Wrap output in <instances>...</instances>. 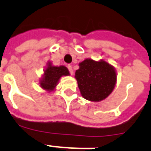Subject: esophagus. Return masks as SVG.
<instances>
[{
	"label": "esophagus",
	"mask_w": 151,
	"mask_h": 151,
	"mask_svg": "<svg viewBox=\"0 0 151 151\" xmlns=\"http://www.w3.org/2000/svg\"><path fill=\"white\" fill-rule=\"evenodd\" d=\"M67 68H68V70H69V71H70V74H73V68H72V66H70V65H68V66H67Z\"/></svg>",
	"instance_id": "esophagus-1"
}]
</instances>
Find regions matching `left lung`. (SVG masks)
I'll list each match as a JSON object with an SVG mask.
<instances>
[{
    "mask_svg": "<svg viewBox=\"0 0 151 151\" xmlns=\"http://www.w3.org/2000/svg\"><path fill=\"white\" fill-rule=\"evenodd\" d=\"M81 94L85 99L100 102L113 92L117 81L114 67L104 60L86 59L75 72Z\"/></svg>",
    "mask_w": 151,
    "mask_h": 151,
    "instance_id": "1",
    "label": "left lung"
}]
</instances>
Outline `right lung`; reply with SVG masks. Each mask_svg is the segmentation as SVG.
<instances>
[{
    "instance_id": "1",
    "label": "right lung",
    "mask_w": 151,
    "mask_h": 151,
    "mask_svg": "<svg viewBox=\"0 0 151 151\" xmlns=\"http://www.w3.org/2000/svg\"><path fill=\"white\" fill-rule=\"evenodd\" d=\"M68 75H70V72L66 66H52V63L48 62L39 84L43 89L52 92L56 87L60 78Z\"/></svg>"
}]
</instances>
